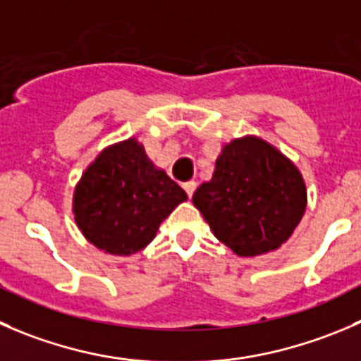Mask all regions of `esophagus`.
<instances>
[{
	"mask_svg": "<svg viewBox=\"0 0 361 361\" xmlns=\"http://www.w3.org/2000/svg\"><path fill=\"white\" fill-rule=\"evenodd\" d=\"M195 187H197V183H195L194 180H190V181H185V183H183V188H185V192H187V195H188V197H192V194H194Z\"/></svg>",
	"mask_w": 361,
	"mask_h": 361,
	"instance_id": "1",
	"label": "esophagus"
}]
</instances>
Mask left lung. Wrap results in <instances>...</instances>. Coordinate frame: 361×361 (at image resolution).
I'll return each instance as SVG.
<instances>
[{
    "label": "left lung",
    "instance_id": "8db88e82",
    "mask_svg": "<svg viewBox=\"0 0 361 361\" xmlns=\"http://www.w3.org/2000/svg\"><path fill=\"white\" fill-rule=\"evenodd\" d=\"M216 240L240 257L277 250L307 208V187L291 159L257 135L222 146L212 180L192 195Z\"/></svg>",
    "mask_w": 361,
    "mask_h": 361
}]
</instances>
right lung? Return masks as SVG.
<instances>
[{"label":"right lung","instance_id":"obj_1","mask_svg":"<svg viewBox=\"0 0 361 361\" xmlns=\"http://www.w3.org/2000/svg\"><path fill=\"white\" fill-rule=\"evenodd\" d=\"M187 201L135 137L106 146L73 188L77 227L99 250L130 255L152 243L160 224Z\"/></svg>","mask_w":361,"mask_h":361}]
</instances>
